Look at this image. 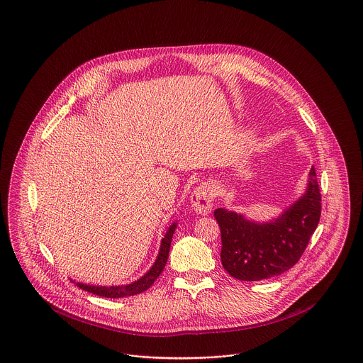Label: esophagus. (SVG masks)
<instances>
[{
	"instance_id": "obj_1",
	"label": "esophagus",
	"mask_w": 363,
	"mask_h": 363,
	"mask_svg": "<svg viewBox=\"0 0 363 363\" xmlns=\"http://www.w3.org/2000/svg\"><path fill=\"white\" fill-rule=\"evenodd\" d=\"M215 201L213 186L209 183L201 184L194 190L191 195V208L199 215H208L212 211Z\"/></svg>"
}]
</instances>
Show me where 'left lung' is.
Masks as SVG:
<instances>
[{"mask_svg": "<svg viewBox=\"0 0 363 363\" xmlns=\"http://www.w3.org/2000/svg\"><path fill=\"white\" fill-rule=\"evenodd\" d=\"M221 233V264L240 281H263L294 266L320 218V193L313 167L307 190L279 218L256 223L243 215L215 211Z\"/></svg>", "mask_w": 363, "mask_h": 363, "instance_id": "obj_1", "label": "left lung"}]
</instances>
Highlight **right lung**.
I'll return each instance as SVG.
<instances>
[{"label":"right lung","instance_id":"add662e5","mask_svg":"<svg viewBox=\"0 0 363 363\" xmlns=\"http://www.w3.org/2000/svg\"><path fill=\"white\" fill-rule=\"evenodd\" d=\"M174 230H176V223H172L165 237L161 241V247H160L155 263L140 279H138L129 285H122V286H94V285H86V284H81V282H77L75 285L79 289L94 293V294L101 296V297H107V298H120V297L135 296V294L145 291L155 282V279L160 277V274L165 268V264L168 262V256H169L170 242H172Z\"/></svg>","mask_w":363,"mask_h":363}]
</instances>
